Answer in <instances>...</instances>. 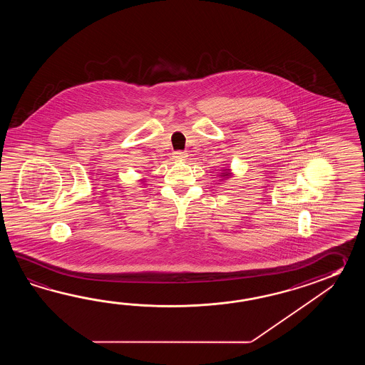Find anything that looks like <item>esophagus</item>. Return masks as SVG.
<instances>
[{"label": "esophagus", "mask_w": 365, "mask_h": 365, "mask_svg": "<svg viewBox=\"0 0 365 365\" xmlns=\"http://www.w3.org/2000/svg\"><path fill=\"white\" fill-rule=\"evenodd\" d=\"M186 153L185 151H175L173 153V159L175 160H184L186 158Z\"/></svg>", "instance_id": "1"}]
</instances>
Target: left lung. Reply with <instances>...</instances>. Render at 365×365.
Listing matches in <instances>:
<instances>
[{
  "label": "left lung",
  "instance_id": "left-lung-1",
  "mask_svg": "<svg viewBox=\"0 0 365 365\" xmlns=\"http://www.w3.org/2000/svg\"><path fill=\"white\" fill-rule=\"evenodd\" d=\"M228 175H230V173H223V176H228Z\"/></svg>",
  "mask_w": 365,
  "mask_h": 365
}]
</instances>
